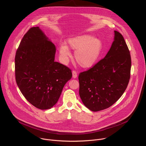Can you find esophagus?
Listing matches in <instances>:
<instances>
[{"instance_id": "34e87169", "label": "esophagus", "mask_w": 146, "mask_h": 146, "mask_svg": "<svg viewBox=\"0 0 146 146\" xmlns=\"http://www.w3.org/2000/svg\"><path fill=\"white\" fill-rule=\"evenodd\" d=\"M72 76L73 78H76L77 77V74L76 71H73L72 72Z\"/></svg>"}]
</instances>
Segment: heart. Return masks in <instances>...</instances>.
<instances>
[{
  "label": "heart",
  "mask_w": 146,
  "mask_h": 146,
  "mask_svg": "<svg viewBox=\"0 0 146 146\" xmlns=\"http://www.w3.org/2000/svg\"><path fill=\"white\" fill-rule=\"evenodd\" d=\"M68 44L70 49L76 51L74 59L77 64L85 69L90 68L96 64L103 48L101 39L88 34L69 38ZM68 47L62 44L59 47L60 56L64 62H66L70 56Z\"/></svg>",
  "instance_id": "1"
}]
</instances>
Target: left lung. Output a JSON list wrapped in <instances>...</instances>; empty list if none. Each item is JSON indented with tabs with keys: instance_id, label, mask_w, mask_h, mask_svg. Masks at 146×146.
I'll return each mask as SVG.
<instances>
[{
	"instance_id": "1",
	"label": "left lung",
	"mask_w": 146,
	"mask_h": 146,
	"mask_svg": "<svg viewBox=\"0 0 146 146\" xmlns=\"http://www.w3.org/2000/svg\"><path fill=\"white\" fill-rule=\"evenodd\" d=\"M114 32V41L105 57L78 76L80 96L92 111L112 106L125 91L130 79L129 49L122 35Z\"/></svg>"
}]
</instances>
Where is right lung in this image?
I'll return each mask as SVG.
<instances>
[{
    "instance_id": "obj_1",
    "label": "right lung",
    "mask_w": 146,
    "mask_h": 146,
    "mask_svg": "<svg viewBox=\"0 0 146 146\" xmlns=\"http://www.w3.org/2000/svg\"><path fill=\"white\" fill-rule=\"evenodd\" d=\"M56 48L38 27L24 36L15 57L17 86L26 99L41 110L51 109L58 102L70 69L55 62Z\"/></svg>"
}]
</instances>
